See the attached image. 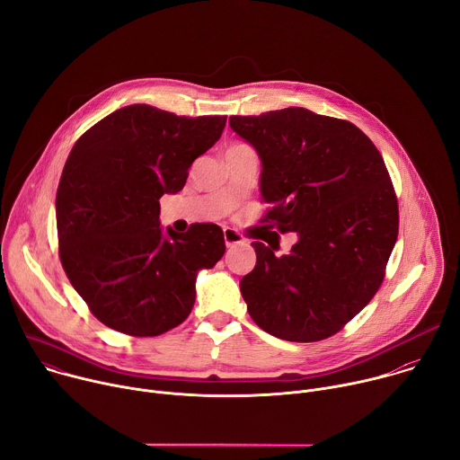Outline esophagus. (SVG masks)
Returning <instances> with one entry per match:
<instances>
[{
    "label": "esophagus",
    "instance_id": "34e87169",
    "mask_svg": "<svg viewBox=\"0 0 460 460\" xmlns=\"http://www.w3.org/2000/svg\"><path fill=\"white\" fill-rule=\"evenodd\" d=\"M224 240H226V245H227V247H234V245L245 242V238H243L238 231L231 229V227H226V229H224Z\"/></svg>",
    "mask_w": 460,
    "mask_h": 460
}]
</instances>
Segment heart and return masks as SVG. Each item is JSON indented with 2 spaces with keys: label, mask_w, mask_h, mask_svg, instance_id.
<instances>
[{
  "label": "heart",
  "mask_w": 460,
  "mask_h": 460,
  "mask_svg": "<svg viewBox=\"0 0 460 460\" xmlns=\"http://www.w3.org/2000/svg\"><path fill=\"white\" fill-rule=\"evenodd\" d=\"M233 147H238V146H233Z\"/></svg>",
  "instance_id": "obj_1"
}]
</instances>
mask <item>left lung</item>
I'll return each mask as SVG.
<instances>
[{
    "instance_id": "obj_1",
    "label": "left lung",
    "mask_w": 460,
    "mask_h": 460,
    "mask_svg": "<svg viewBox=\"0 0 460 460\" xmlns=\"http://www.w3.org/2000/svg\"><path fill=\"white\" fill-rule=\"evenodd\" d=\"M229 125L260 156L270 206L261 222L298 236L284 256L252 242L256 266L240 280L251 318L289 342L339 333L378 291L399 234L380 153L357 125L302 107L231 116Z\"/></svg>"
}]
</instances>
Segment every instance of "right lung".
Wrapping results in <instances>:
<instances>
[{"mask_svg": "<svg viewBox=\"0 0 460 460\" xmlns=\"http://www.w3.org/2000/svg\"><path fill=\"white\" fill-rule=\"evenodd\" d=\"M227 116L187 118L137 103L75 144L56 192L59 260L91 313L114 332L158 337L180 325L196 277L226 252L215 224L160 227V199L183 189Z\"/></svg>", "mask_w": 460, "mask_h": 460, "instance_id": "right-lung-1", "label": "right lung"}]
</instances>
